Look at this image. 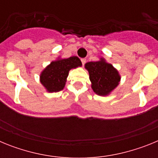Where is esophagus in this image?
<instances>
[{
	"label": "esophagus",
	"mask_w": 158,
	"mask_h": 158,
	"mask_svg": "<svg viewBox=\"0 0 158 158\" xmlns=\"http://www.w3.org/2000/svg\"><path fill=\"white\" fill-rule=\"evenodd\" d=\"M81 61L82 65H85V62H86L85 58H81Z\"/></svg>",
	"instance_id": "1"
}]
</instances>
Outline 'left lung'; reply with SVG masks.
<instances>
[{
	"label": "left lung",
	"instance_id": "8db88e82",
	"mask_svg": "<svg viewBox=\"0 0 158 158\" xmlns=\"http://www.w3.org/2000/svg\"><path fill=\"white\" fill-rule=\"evenodd\" d=\"M89 71L92 89L99 96L108 95L117 87L120 81L118 71L101 58L98 62H90L85 64Z\"/></svg>",
	"mask_w": 158,
	"mask_h": 158
}]
</instances>
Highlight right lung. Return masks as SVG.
I'll list each match as a JSON object with an SVG mask.
<instances>
[{"instance_id": "obj_1", "label": "right lung", "mask_w": 158, "mask_h": 158, "mask_svg": "<svg viewBox=\"0 0 158 158\" xmlns=\"http://www.w3.org/2000/svg\"><path fill=\"white\" fill-rule=\"evenodd\" d=\"M81 65V60L76 56L54 61L42 72L40 82L50 93L61 91L65 87L69 71Z\"/></svg>"}]
</instances>
